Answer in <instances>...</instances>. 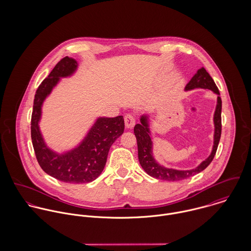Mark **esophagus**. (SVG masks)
<instances>
[{"label":"esophagus","mask_w":251,"mask_h":251,"mask_svg":"<svg viewBox=\"0 0 251 251\" xmlns=\"http://www.w3.org/2000/svg\"><path fill=\"white\" fill-rule=\"evenodd\" d=\"M135 117L132 114H126L125 116V124L127 128H131L135 125Z\"/></svg>","instance_id":"obj_1"}]
</instances>
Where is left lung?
<instances>
[{"mask_svg": "<svg viewBox=\"0 0 251 251\" xmlns=\"http://www.w3.org/2000/svg\"><path fill=\"white\" fill-rule=\"evenodd\" d=\"M196 88H202V89H208L217 95V104L215 108V142L214 148L211 155L204 160L198 167L192 170H185V171H179L174 169H168L163 166H160L155 162V160L152 157L151 154V139L149 135L150 129L147 122V117L141 118V124H137L134 126V134L136 136L137 146H138V158L139 162L142 166L144 170L149 174L150 176L158 179H164V180H170V181H177L180 179H187L189 177H192L204 169H206L210 163L213 161L215 157V152L218 147V143L221 136V105L222 101L219 97V91L218 88L215 85V81L211 77V75L204 69L201 68L198 70L197 73L191 78V80L186 84L185 90H192Z\"/></svg>", "mask_w": 251, "mask_h": 251, "instance_id": "8db88e82", "label": "left lung"}]
</instances>
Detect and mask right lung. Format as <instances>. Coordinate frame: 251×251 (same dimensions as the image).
<instances>
[{"mask_svg":"<svg viewBox=\"0 0 251 251\" xmlns=\"http://www.w3.org/2000/svg\"><path fill=\"white\" fill-rule=\"evenodd\" d=\"M76 68L75 60L65 57L38 86L32 113L31 136L37 162L45 173L64 182L85 183L101 174L110 147L124 132L125 122L123 116L100 118L79 147L65 154H57L46 147L38 127L42 102L60 77L71 75Z\"/></svg>","mask_w":251,"mask_h":251,"instance_id":"obj_1","label":"right lung"}]
</instances>
